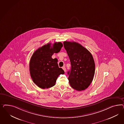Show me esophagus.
Segmentation results:
<instances>
[{"label": "esophagus", "instance_id": "1", "mask_svg": "<svg viewBox=\"0 0 124 124\" xmlns=\"http://www.w3.org/2000/svg\"><path fill=\"white\" fill-rule=\"evenodd\" d=\"M62 69H63V70H64V71L65 72L66 71V68L65 67V66H63V67H62Z\"/></svg>", "mask_w": 124, "mask_h": 124}]
</instances>
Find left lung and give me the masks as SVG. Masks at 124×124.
<instances>
[{
	"instance_id": "obj_1",
	"label": "left lung",
	"mask_w": 124,
	"mask_h": 124,
	"mask_svg": "<svg viewBox=\"0 0 124 124\" xmlns=\"http://www.w3.org/2000/svg\"><path fill=\"white\" fill-rule=\"evenodd\" d=\"M71 65V70L68 72V79L72 88L81 91L87 89L94 78L95 64L90 51L75 42L64 41Z\"/></svg>"
}]
</instances>
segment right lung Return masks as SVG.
<instances>
[{
	"mask_svg": "<svg viewBox=\"0 0 124 124\" xmlns=\"http://www.w3.org/2000/svg\"><path fill=\"white\" fill-rule=\"evenodd\" d=\"M42 46L37 49L30 59V76L38 86L41 89H47L54 86L59 75L64 74V70L59 67L58 60L53 59L54 53H58L63 47L61 42H55Z\"/></svg>",
	"mask_w": 124,
	"mask_h": 124,
	"instance_id": "1",
	"label": "right lung"
}]
</instances>
